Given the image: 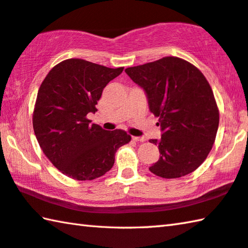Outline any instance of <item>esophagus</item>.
<instances>
[{
  "instance_id": "esophagus-1",
  "label": "esophagus",
  "mask_w": 248,
  "mask_h": 248,
  "mask_svg": "<svg viewBox=\"0 0 248 248\" xmlns=\"http://www.w3.org/2000/svg\"><path fill=\"white\" fill-rule=\"evenodd\" d=\"M132 139L137 142H144V141H145V138H143V137H133Z\"/></svg>"
}]
</instances>
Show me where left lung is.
I'll use <instances>...</instances> for the list:
<instances>
[{
	"mask_svg": "<svg viewBox=\"0 0 248 248\" xmlns=\"http://www.w3.org/2000/svg\"><path fill=\"white\" fill-rule=\"evenodd\" d=\"M146 94L150 111L158 117L159 159L150 170L175 179L191 173L206 159L219 125L213 90L201 71L181 58L168 56L124 70Z\"/></svg>",
	"mask_w": 248,
	"mask_h": 248,
	"instance_id": "left-lung-1",
	"label": "left lung"
}]
</instances>
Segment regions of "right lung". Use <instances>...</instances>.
Segmentation results:
<instances>
[{"label":"right lung","mask_w":248,"mask_h":248,"mask_svg":"<svg viewBox=\"0 0 248 248\" xmlns=\"http://www.w3.org/2000/svg\"><path fill=\"white\" fill-rule=\"evenodd\" d=\"M123 70L70 58L43 80L33 111L34 134L46 156L67 177L79 181L102 177L114 166L117 150L131 140L123 130L107 131L87 118L97 111L103 90Z\"/></svg>","instance_id":"right-lung-1"}]
</instances>
